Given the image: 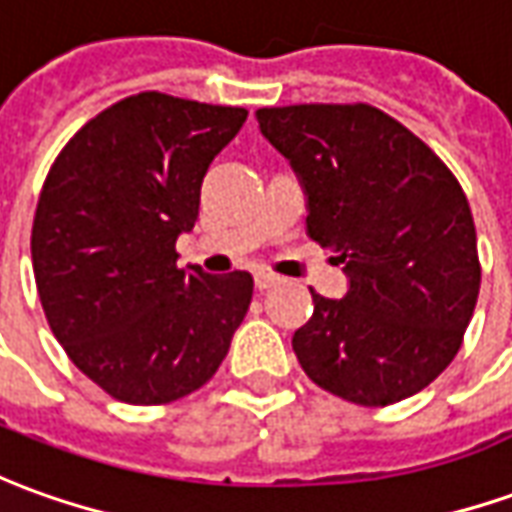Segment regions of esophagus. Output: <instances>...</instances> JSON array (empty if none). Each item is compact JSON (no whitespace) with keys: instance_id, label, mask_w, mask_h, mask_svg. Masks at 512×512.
Instances as JSON below:
<instances>
[{"instance_id":"esophagus-1","label":"esophagus","mask_w":512,"mask_h":512,"mask_svg":"<svg viewBox=\"0 0 512 512\" xmlns=\"http://www.w3.org/2000/svg\"><path fill=\"white\" fill-rule=\"evenodd\" d=\"M280 282V277L277 274H271V271H255V285L260 288V291H266V288H271V285H277Z\"/></svg>"}]
</instances>
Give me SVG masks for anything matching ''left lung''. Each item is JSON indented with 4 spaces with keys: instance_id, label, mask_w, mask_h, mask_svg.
Segmentation results:
<instances>
[{
    "instance_id": "8db88e82",
    "label": "left lung",
    "mask_w": 512,
    "mask_h": 512,
    "mask_svg": "<svg viewBox=\"0 0 512 512\" xmlns=\"http://www.w3.org/2000/svg\"><path fill=\"white\" fill-rule=\"evenodd\" d=\"M296 171L307 235L343 263V299L313 293L293 352L318 388L366 407L427 388L460 349L480 293L477 230L441 157L371 105L257 110Z\"/></svg>"
}]
</instances>
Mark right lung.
Masks as SVG:
<instances>
[{"label":"right lung","instance_id":"add662e5","mask_svg":"<svg viewBox=\"0 0 512 512\" xmlns=\"http://www.w3.org/2000/svg\"><path fill=\"white\" fill-rule=\"evenodd\" d=\"M244 107L127 96L71 138L32 221V271L71 363L127 405L202 388L252 302V274L177 266L202 180Z\"/></svg>","mask_w":512,"mask_h":512}]
</instances>
